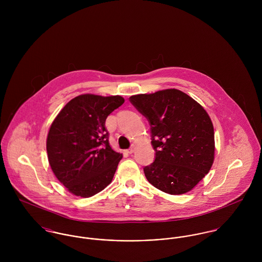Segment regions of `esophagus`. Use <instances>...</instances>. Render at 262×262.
I'll return each instance as SVG.
<instances>
[{
    "label": "esophagus",
    "mask_w": 262,
    "mask_h": 262,
    "mask_svg": "<svg viewBox=\"0 0 262 262\" xmlns=\"http://www.w3.org/2000/svg\"><path fill=\"white\" fill-rule=\"evenodd\" d=\"M134 150H135V146H134V145H132L129 149L126 150V152H127V153H129V154H132V153L134 152Z\"/></svg>",
    "instance_id": "34e87169"
}]
</instances>
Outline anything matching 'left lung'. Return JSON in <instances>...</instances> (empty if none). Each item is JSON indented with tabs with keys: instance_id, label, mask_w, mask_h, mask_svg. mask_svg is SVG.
Returning <instances> with one entry per match:
<instances>
[{
	"instance_id": "1",
	"label": "left lung",
	"mask_w": 262,
	"mask_h": 262,
	"mask_svg": "<svg viewBox=\"0 0 262 262\" xmlns=\"http://www.w3.org/2000/svg\"><path fill=\"white\" fill-rule=\"evenodd\" d=\"M149 122L154 161L143 168L153 187L169 194L189 191L214 161V127L206 110L176 89L129 98Z\"/></svg>"
}]
</instances>
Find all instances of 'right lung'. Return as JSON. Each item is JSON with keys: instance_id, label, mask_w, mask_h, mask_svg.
Segmentation results:
<instances>
[{"instance_id": "1", "label": "right lung", "mask_w": 262, "mask_h": 262, "mask_svg": "<svg viewBox=\"0 0 262 262\" xmlns=\"http://www.w3.org/2000/svg\"><path fill=\"white\" fill-rule=\"evenodd\" d=\"M124 101L120 96L80 95L52 122L48 161L57 180L75 195L89 198L111 184L122 154L111 148L105 123Z\"/></svg>"}]
</instances>
